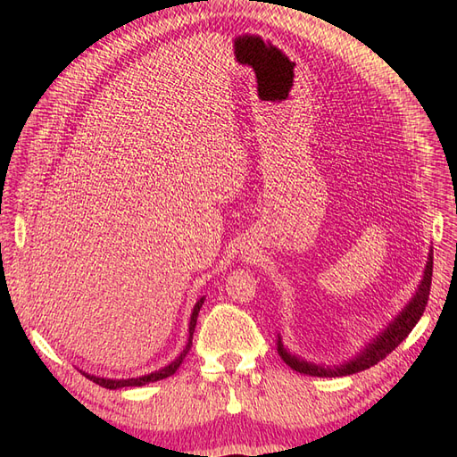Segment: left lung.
Returning a JSON list of instances; mask_svg holds the SVG:
<instances>
[{"label": "left lung", "mask_w": 457, "mask_h": 457, "mask_svg": "<svg viewBox=\"0 0 457 457\" xmlns=\"http://www.w3.org/2000/svg\"><path fill=\"white\" fill-rule=\"evenodd\" d=\"M431 278H433V250L428 253L427 265L423 270V280L418 287L416 295L411 297V301L403 309L395 320L386 326L379 336H376V339H371L366 349L358 353L353 361L339 364V366H324V364H312L303 361V358L295 356L289 353L284 345L282 339L278 336V354L282 356V361L299 373H305V376H314V378H341V376H351V373L368 370L371 366H376L379 361L393 353L400 343H403L410 331L413 329V326L418 324V320L421 318L427 301H428V292H431Z\"/></svg>", "instance_id": "left-lung-1"}]
</instances>
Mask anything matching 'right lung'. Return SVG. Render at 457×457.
Wrapping results in <instances>:
<instances>
[{
    "mask_svg": "<svg viewBox=\"0 0 457 457\" xmlns=\"http://www.w3.org/2000/svg\"><path fill=\"white\" fill-rule=\"evenodd\" d=\"M204 299H205V297H202V299L196 303V305H195V309H192L190 324H188V343H187V347L183 349L181 354H179V356L175 358V361H173L171 364H168V366L158 370V371H152V373H148V376L131 378V379H106V378L91 376V373H86V371H81V370H79V371L84 373V376H86L87 379H91L93 383L104 386V389H121V386H143V385H146V383H154V381H160V379H165V378L173 376V373L177 371V368L181 366L183 358L188 354V351H190V347H192V334H195L196 320H198V312H200V309H202V305H204Z\"/></svg>",
    "mask_w": 457,
    "mask_h": 457,
    "instance_id": "obj_1",
    "label": "right lung"
}]
</instances>
